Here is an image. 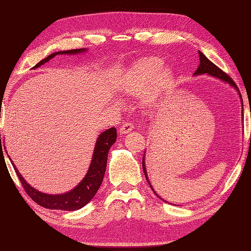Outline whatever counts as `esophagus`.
<instances>
[{
    "mask_svg": "<svg viewBox=\"0 0 251 251\" xmlns=\"http://www.w3.org/2000/svg\"><path fill=\"white\" fill-rule=\"evenodd\" d=\"M133 128H134V125L131 124V123H125V124H123L121 126L120 133L121 134H127V133H129L130 130H133Z\"/></svg>",
    "mask_w": 251,
    "mask_h": 251,
    "instance_id": "34e87169",
    "label": "esophagus"
}]
</instances>
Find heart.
Returning a JSON list of instances; mask_svg holds the SVG:
<instances>
[{
    "instance_id": "heart-1",
    "label": "heart",
    "mask_w": 251,
    "mask_h": 251,
    "mask_svg": "<svg viewBox=\"0 0 251 251\" xmlns=\"http://www.w3.org/2000/svg\"><path fill=\"white\" fill-rule=\"evenodd\" d=\"M163 61L158 57L141 59L134 65L124 86V92L130 96L144 94V101L152 105L158 100L172 82V73L163 67Z\"/></svg>"
}]
</instances>
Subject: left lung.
Returning a JSON list of instances; mask_svg holds the SVG:
<instances>
[{"instance_id": "8db88e82", "label": "left lung", "mask_w": 251, "mask_h": 251, "mask_svg": "<svg viewBox=\"0 0 251 251\" xmlns=\"http://www.w3.org/2000/svg\"><path fill=\"white\" fill-rule=\"evenodd\" d=\"M198 53H199V61H201V64H199L198 69L196 70V72H195L194 75H202V74L211 75V76H214V77H216V78H219V79L224 80V82L230 84V86L235 87L236 90L238 91L237 85H236V83L233 82V80L231 79L230 76L227 75L226 73H225L224 71L220 70L218 66H216V65L214 64V63H212L211 61H209V59H208V58L205 56V55H203V54L201 52V50H199ZM238 92H239V91H238ZM240 97H241V95H240ZM241 101H243V100H241ZM143 169H144V174H145L146 180L148 181V184H150L151 188L152 189V192L155 193V190H154V188H152V186L151 185L150 179H148V176H147V173H146L145 157H143ZM155 195H157V194L155 193ZM157 196H158V195H157ZM158 197H159V196H158ZM159 198H160V197H159Z\"/></svg>"}]
</instances>
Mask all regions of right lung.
<instances>
[{"label": "right lung", "mask_w": 251, "mask_h": 251, "mask_svg": "<svg viewBox=\"0 0 251 251\" xmlns=\"http://www.w3.org/2000/svg\"><path fill=\"white\" fill-rule=\"evenodd\" d=\"M85 49H77V50H61V52H55L49 55L48 57L42 59L41 62L37 63L35 67L45 64L49 62L50 58L56 56L58 54H78L85 52ZM117 131L115 127L108 128L101 133L97 137V142L95 144L94 154H93L92 163L88 168L86 176L83 178V180L75 187L74 189L70 190L69 193L61 194V195H50L44 194L42 192L36 190L34 187H31L26 181L24 180L22 175L16 169L15 165L12 163L16 172L19 179L22 184L25 192L31 197L34 201L39 203L40 206L49 209H57V210H77L80 208L87 205L92 201V198L95 196L97 190L101 185L103 181L104 174L106 171V164H107V156L109 148L112 147L114 143L116 142ZM0 143H1V134H0Z\"/></svg>", "instance_id": "add662e5"}]
</instances>
